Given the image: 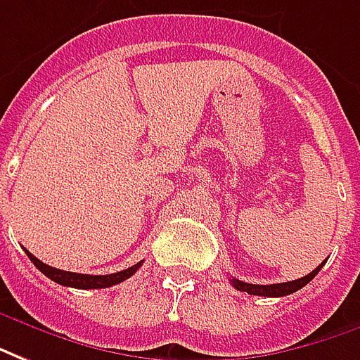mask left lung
<instances>
[{
    "label": "left lung",
    "mask_w": 360,
    "mask_h": 360,
    "mask_svg": "<svg viewBox=\"0 0 360 360\" xmlns=\"http://www.w3.org/2000/svg\"><path fill=\"white\" fill-rule=\"evenodd\" d=\"M323 264L322 262L320 266L316 267L312 274H308L307 277H300V279H295V281H287V283H274V285H252V283H244L238 281V279H231L234 285V289L244 290L248 295H256V297H287L290 292H297L298 289H302L304 285L314 279L318 271L322 269Z\"/></svg>",
    "instance_id": "1"
}]
</instances>
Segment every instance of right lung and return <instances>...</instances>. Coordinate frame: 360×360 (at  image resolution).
Instances as JSON below:
<instances>
[{"instance_id": "obj_1", "label": "right lung", "mask_w": 360, "mask_h": 360, "mask_svg": "<svg viewBox=\"0 0 360 360\" xmlns=\"http://www.w3.org/2000/svg\"><path fill=\"white\" fill-rule=\"evenodd\" d=\"M27 256L30 257V262L42 271V274L52 279L58 285H63V287H75V289H106V287H112V285H118V283L126 281L131 275L141 267L143 262L135 264V266L127 267L124 271H118V274L110 275H85V274H73V271H63V269H56L52 266H46L44 262H40L38 257H34L30 254L29 250H25Z\"/></svg>"}]
</instances>
